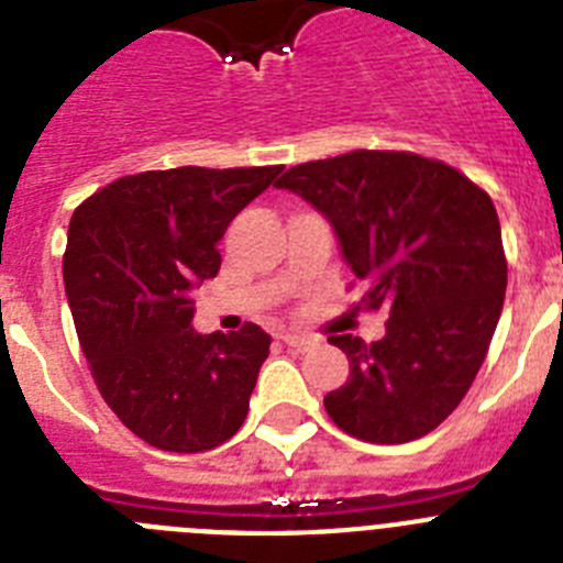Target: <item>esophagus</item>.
I'll list each match as a JSON object with an SVG mask.
<instances>
[{"mask_svg":"<svg viewBox=\"0 0 563 563\" xmlns=\"http://www.w3.org/2000/svg\"><path fill=\"white\" fill-rule=\"evenodd\" d=\"M282 341L287 343V346H290V350H296V352H305V350H310V346H316V338H307V335H296V332H282Z\"/></svg>","mask_w":563,"mask_h":563,"instance_id":"obj_1","label":"esophagus"}]
</instances>
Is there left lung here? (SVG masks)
<instances>
[{
  "label": "left lung",
  "instance_id": "obj_1",
  "mask_svg": "<svg viewBox=\"0 0 563 563\" xmlns=\"http://www.w3.org/2000/svg\"><path fill=\"white\" fill-rule=\"evenodd\" d=\"M290 188L324 213L386 335H330L350 380L324 397L338 429L377 445L434 431L467 395L499 324L507 258L494 200L442 161L357 152L287 168ZM357 305V310H361Z\"/></svg>",
  "mask_w": 563,
  "mask_h": 563
}]
</instances>
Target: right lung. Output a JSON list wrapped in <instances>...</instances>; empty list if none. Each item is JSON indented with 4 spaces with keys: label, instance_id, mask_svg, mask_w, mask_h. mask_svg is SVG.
<instances>
[{
    "label": "right lung",
    "instance_id": "add662e5",
    "mask_svg": "<svg viewBox=\"0 0 563 563\" xmlns=\"http://www.w3.org/2000/svg\"><path fill=\"white\" fill-rule=\"evenodd\" d=\"M282 166L129 174L76 208L64 290L109 409L161 451L200 454L247 417L271 335L194 332L191 290L220 273L217 242Z\"/></svg>",
    "mask_w": 563,
    "mask_h": 563
}]
</instances>
